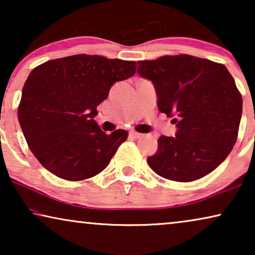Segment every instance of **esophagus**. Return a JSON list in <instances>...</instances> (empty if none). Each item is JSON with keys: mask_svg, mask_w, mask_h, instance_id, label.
Listing matches in <instances>:
<instances>
[{"mask_svg": "<svg viewBox=\"0 0 255 255\" xmlns=\"http://www.w3.org/2000/svg\"><path fill=\"white\" fill-rule=\"evenodd\" d=\"M130 135H131L132 138H134V139H139V138L144 137V134L139 133V132H137V131H131L130 132Z\"/></svg>", "mask_w": 255, "mask_h": 255, "instance_id": "esophagus-1", "label": "esophagus"}]
</instances>
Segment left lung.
<instances>
[{
	"mask_svg": "<svg viewBox=\"0 0 255 255\" xmlns=\"http://www.w3.org/2000/svg\"><path fill=\"white\" fill-rule=\"evenodd\" d=\"M137 72L155 86L158 108L174 116L175 137L161 135L147 158L158 175L191 182L208 175L232 151L243 113L242 94L223 64L189 54L138 62Z\"/></svg>",
	"mask_w": 255,
	"mask_h": 255,
	"instance_id": "left-lung-1",
	"label": "left lung"
}]
</instances>
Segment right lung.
I'll return each instance as SVG.
<instances>
[{"label":"right lung","mask_w":255,"mask_h":255,"mask_svg":"<svg viewBox=\"0 0 255 255\" xmlns=\"http://www.w3.org/2000/svg\"><path fill=\"white\" fill-rule=\"evenodd\" d=\"M137 62L75 54L33 68L24 83L18 121L44 168L68 181L89 179L109 165L128 131L107 134L94 121L115 82L131 78Z\"/></svg>","instance_id":"add662e5"}]
</instances>
